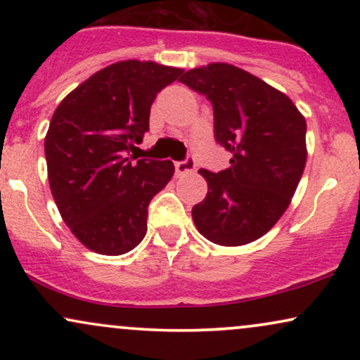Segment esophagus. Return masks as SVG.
I'll return each instance as SVG.
<instances>
[{"label":"esophagus","mask_w":360,"mask_h":360,"mask_svg":"<svg viewBox=\"0 0 360 360\" xmlns=\"http://www.w3.org/2000/svg\"><path fill=\"white\" fill-rule=\"evenodd\" d=\"M194 171V159L193 157H186L184 160H177L176 162V174L183 176V174H189V172Z\"/></svg>","instance_id":"obj_1"}]
</instances>
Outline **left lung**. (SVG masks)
Returning a JSON list of instances; mask_svg holds the SVG:
<instances>
[{"mask_svg": "<svg viewBox=\"0 0 360 360\" xmlns=\"http://www.w3.org/2000/svg\"><path fill=\"white\" fill-rule=\"evenodd\" d=\"M213 106L217 143L232 154L220 172L201 169L208 194L193 206L196 229L218 245H243L283 217L307 164V122L286 94L230 64L179 79Z\"/></svg>", "mask_w": 360, "mask_h": 360, "instance_id": "left-lung-1", "label": "left lung"}]
</instances>
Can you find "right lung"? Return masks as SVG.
Returning <instances> with one entry per match:
<instances>
[{"label":"right lung","mask_w":360,"mask_h":360,"mask_svg":"<svg viewBox=\"0 0 360 360\" xmlns=\"http://www.w3.org/2000/svg\"><path fill=\"white\" fill-rule=\"evenodd\" d=\"M183 69L123 60L101 69L62 100L45 137L49 184L77 240L103 255L135 249L147 208L171 181V160L131 155L148 131L150 106Z\"/></svg>","instance_id":"add662e5"}]
</instances>
